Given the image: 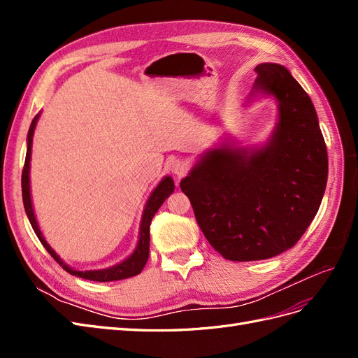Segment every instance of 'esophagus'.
I'll use <instances>...</instances> for the list:
<instances>
[{
  "instance_id": "34e87169",
  "label": "esophagus",
  "mask_w": 358,
  "mask_h": 358,
  "mask_svg": "<svg viewBox=\"0 0 358 358\" xmlns=\"http://www.w3.org/2000/svg\"><path fill=\"white\" fill-rule=\"evenodd\" d=\"M171 171L175 173V175H178V176L183 175V173L187 171V166H185V162L180 161V159H175V161L171 162Z\"/></svg>"
}]
</instances>
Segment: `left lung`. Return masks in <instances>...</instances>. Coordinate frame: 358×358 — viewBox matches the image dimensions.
I'll return each mask as SVG.
<instances>
[{
    "mask_svg": "<svg viewBox=\"0 0 358 358\" xmlns=\"http://www.w3.org/2000/svg\"><path fill=\"white\" fill-rule=\"evenodd\" d=\"M255 73V88L279 103L272 140L252 154L213 149L180 180L206 239L230 262L272 258L294 246L327 183V148L309 95L279 64H259Z\"/></svg>",
    "mask_w": 358,
    "mask_h": 358,
    "instance_id": "left-lung-1",
    "label": "left lung"
}]
</instances>
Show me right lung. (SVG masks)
<instances>
[{
	"mask_svg": "<svg viewBox=\"0 0 358 358\" xmlns=\"http://www.w3.org/2000/svg\"><path fill=\"white\" fill-rule=\"evenodd\" d=\"M38 116H36L32 119L29 131H28V149H27V157H25V164H24V170H22V200H24V206H25V212L28 220L32 225V230L37 234L38 241L41 242V245L46 248V251L52 255V258L55 262L62 266V268L69 272L70 275L79 276L83 279H90V280H96V282H110V280H119V279H127L138 275L142 272L148 257H149V227L150 222H152L154 215L157 213V210L161 208V204L166 201V199L170 196L175 189V182H173L171 178H164L159 185L154 189V192L150 194V197L146 203V208L142 216V224H140V237H138V245L136 248V251L129 255L125 262L119 263L110 268H104V270H86V272H80V270H74L71 267H69L62 259L55 254V251L48 245V242L43 237L36 216H34V210H32V204H31V194H29V159H31V146H32V134H34V128L37 124Z\"/></svg>",
	"mask_w": 358,
	"mask_h": 358,
	"instance_id": "add662e5",
	"label": "right lung"
}]
</instances>
